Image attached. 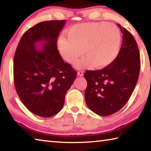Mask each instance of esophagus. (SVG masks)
I'll list each match as a JSON object with an SVG mask.
<instances>
[{
	"instance_id": "obj_1",
	"label": "esophagus",
	"mask_w": 151,
	"mask_h": 151,
	"mask_svg": "<svg viewBox=\"0 0 151 151\" xmlns=\"http://www.w3.org/2000/svg\"><path fill=\"white\" fill-rule=\"evenodd\" d=\"M83 75H84V72H83V70H80V71H78V72L77 73V75L79 76H83Z\"/></svg>"
}]
</instances>
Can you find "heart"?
<instances>
[{"instance_id":"heart-1","label":"heart","mask_w":151,"mask_h":151,"mask_svg":"<svg viewBox=\"0 0 151 151\" xmlns=\"http://www.w3.org/2000/svg\"><path fill=\"white\" fill-rule=\"evenodd\" d=\"M67 39L60 37L58 48L64 59L77 68L106 67L115 60L121 43V32L115 24L106 22L73 25L66 31Z\"/></svg>"}]
</instances>
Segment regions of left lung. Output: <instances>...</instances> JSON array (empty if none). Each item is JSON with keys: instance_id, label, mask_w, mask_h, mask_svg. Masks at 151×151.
<instances>
[{"instance_id": "8db88e82", "label": "left lung", "mask_w": 151, "mask_h": 151, "mask_svg": "<svg viewBox=\"0 0 151 151\" xmlns=\"http://www.w3.org/2000/svg\"><path fill=\"white\" fill-rule=\"evenodd\" d=\"M122 42L113 62L99 70H86L85 92L86 105L100 116L119 111L129 101L139 79L140 58L136 40L130 32L119 24Z\"/></svg>"}]
</instances>
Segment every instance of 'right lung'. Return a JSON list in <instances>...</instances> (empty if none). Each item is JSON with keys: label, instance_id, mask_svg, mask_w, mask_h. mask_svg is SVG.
<instances>
[{"label": "right lung", "instance_id": "add662e5", "mask_svg": "<svg viewBox=\"0 0 151 151\" xmlns=\"http://www.w3.org/2000/svg\"><path fill=\"white\" fill-rule=\"evenodd\" d=\"M65 23L66 20H49L30 28L14 53L17 93L30 112L41 117L52 116L62 109L77 73L57 50V38ZM38 42H44L40 50L35 47Z\"/></svg>", "mask_w": 151, "mask_h": 151}]
</instances>
